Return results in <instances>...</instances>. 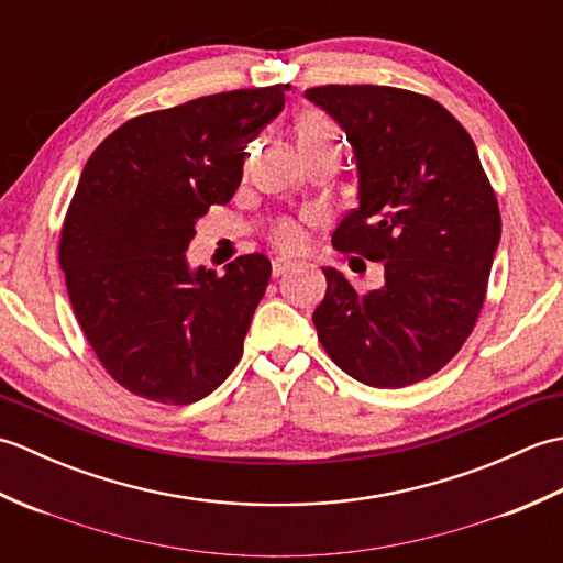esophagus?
Instances as JSON below:
<instances>
[{
    "label": "esophagus",
    "mask_w": 563,
    "mask_h": 563,
    "mask_svg": "<svg viewBox=\"0 0 563 563\" xmlns=\"http://www.w3.org/2000/svg\"><path fill=\"white\" fill-rule=\"evenodd\" d=\"M290 268H295V263L288 261V258H273L271 261V271H273L275 278H278V275H285Z\"/></svg>",
    "instance_id": "obj_1"
}]
</instances>
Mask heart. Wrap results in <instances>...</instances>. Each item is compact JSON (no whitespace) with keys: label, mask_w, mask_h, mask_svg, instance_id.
Returning a JSON list of instances; mask_svg holds the SVG:
<instances>
[{"label":"heart","mask_w":563,"mask_h":563,"mask_svg":"<svg viewBox=\"0 0 563 563\" xmlns=\"http://www.w3.org/2000/svg\"><path fill=\"white\" fill-rule=\"evenodd\" d=\"M327 135H336V130L331 128L321 113L309 111L302 115L300 125H297V140L307 142V140H319ZM317 214L309 212L302 220H292V218H283L271 227V242L273 246H278L280 251H300L305 246V222H314Z\"/></svg>","instance_id":"heart-1"}]
</instances>
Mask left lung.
Returning a JSON list of instances; mask_svg holds the SVG:
<instances>
[{"instance_id": "8db88e82", "label": "left lung", "mask_w": 563, "mask_h": 563, "mask_svg": "<svg viewBox=\"0 0 563 563\" xmlns=\"http://www.w3.org/2000/svg\"><path fill=\"white\" fill-rule=\"evenodd\" d=\"M307 99L345 130L361 176V206L331 244L385 266V285L365 295L324 268L317 336L363 385H413L445 367L479 319L500 239L492 181L470 133L423 93L327 84Z\"/></svg>"}]
</instances>
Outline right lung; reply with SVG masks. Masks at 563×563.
<instances>
[{
	"label": "right lung",
	"instance_id": "1",
	"mask_svg": "<svg viewBox=\"0 0 563 563\" xmlns=\"http://www.w3.org/2000/svg\"><path fill=\"white\" fill-rule=\"evenodd\" d=\"M290 84L210 93L130 118L93 150L59 234V268L91 351L118 385L194 404L236 367L271 278L263 254L190 271L196 220L242 181L244 147Z\"/></svg>",
	"mask_w": 563,
	"mask_h": 563
}]
</instances>
